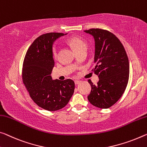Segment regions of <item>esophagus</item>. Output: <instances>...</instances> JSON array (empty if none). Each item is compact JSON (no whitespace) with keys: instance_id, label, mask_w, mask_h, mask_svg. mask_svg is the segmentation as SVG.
Masks as SVG:
<instances>
[{"instance_id":"34e87169","label":"esophagus","mask_w":147,"mask_h":147,"mask_svg":"<svg viewBox=\"0 0 147 147\" xmlns=\"http://www.w3.org/2000/svg\"><path fill=\"white\" fill-rule=\"evenodd\" d=\"M81 82V80H75V83H76V85L79 84V83H80Z\"/></svg>"}]
</instances>
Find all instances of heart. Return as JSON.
Segmentation results:
<instances>
[{"instance_id": "1", "label": "heart", "mask_w": 147, "mask_h": 147, "mask_svg": "<svg viewBox=\"0 0 147 147\" xmlns=\"http://www.w3.org/2000/svg\"><path fill=\"white\" fill-rule=\"evenodd\" d=\"M67 41L70 44L71 46L73 47L76 52L78 51L83 48H87V42L82 38L78 37V36H73V37L69 38ZM52 52H53V55L54 57H57L58 53V47L57 45H54Z\"/></svg>"}]
</instances>
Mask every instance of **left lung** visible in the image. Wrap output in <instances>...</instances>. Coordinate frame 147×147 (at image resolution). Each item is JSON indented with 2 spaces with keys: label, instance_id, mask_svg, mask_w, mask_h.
Listing matches in <instances>:
<instances>
[{
  "label": "left lung",
  "instance_id": "8db88e82",
  "mask_svg": "<svg viewBox=\"0 0 147 147\" xmlns=\"http://www.w3.org/2000/svg\"><path fill=\"white\" fill-rule=\"evenodd\" d=\"M95 42L94 63L92 71L99 78L97 85L89 80L91 91L87 98L100 108H108L122 96L129 76V64L125 49L116 35L107 30L90 29L84 31Z\"/></svg>",
  "mask_w": 147,
  "mask_h": 147
}]
</instances>
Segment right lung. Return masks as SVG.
<instances>
[{
    "label": "right lung",
    "instance_id": "right-lung-1",
    "mask_svg": "<svg viewBox=\"0 0 147 147\" xmlns=\"http://www.w3.org/2000/svg\"><path fill=\"white\" fill-rule=\"evenodd\" d=\"M63 35L62 33H48L39 36L29 47L23 63L22 79L30 97L48 111L64 108L75 89V83L70 79L53 80L51 76L55 66L53 42Z\"/></svg>",
    "mask_w": 147,
    "mask_h": 147
}]
</instances>
